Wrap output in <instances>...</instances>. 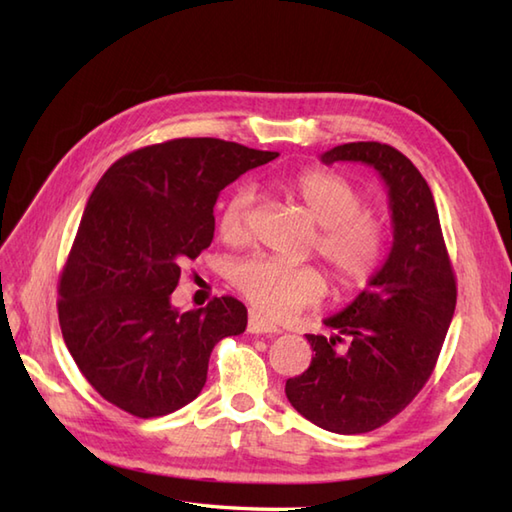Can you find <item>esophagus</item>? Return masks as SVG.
I'll list each match as a JSON object with an SVG mask.
<instances>
[{
	"mask_svg": "<svg viewBox=\"0 0 512 512\" xmlns=\"http://www.w3.org/2000/svg\"><path fill=\"white\" fill-rule=\"evenodd\" d=\"M248 332L250 334H277L279 328L268 319L259 317L257 312H248Z\"/></svg>",
	"mask_w": 512,
	"mask_h": 512,
	"instance_id": "obj_1",
	"label": "esophagus"
}]
</instances>
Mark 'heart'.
<instances>
[{
    "mask_svg": "<svg viewBox=\"0 0 512 512\" xmlns=\"http://www.w3.org/2000/svg\"><path fill=\"white\" fill-rule=\"evenodd\" d=\"M286 191L319 224L314 250L330 266L336 286L345 292L365 288L387 257V228L354 182L330 169H308L286 180ZM250 189H239L222 206L220 233L228 244H246L253 237ZM231 284L257 312L286 319L325 297L328 281L317 266H292L270 257H248L228 273Z\"/></svg>",
    "mask_w": 512,
    "mask_h": 512,
    "instance_id": "obj_1",
    "label": "heart"
}]
</instances>
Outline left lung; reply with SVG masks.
<instances>
[{"instance_id":"obj_1","label":"left lung","mask_w":512,"mask_h":512,"mask_svg":"<svg viewBox=\"0 0 512 512\" xmlns=\"http://www.w3.org/2000/svg\"><path fill=\"white\" fill-rule=\"evenodd\" d=\"M374 167L389 189L394 244L378 275L350 306L323 323L334 336L308 334L312 363L286 380V396L325 431L383 427L433 374L453 319L458 286L427 180L398 149L347 143L321 156ZM351 341L345 351L336 344Z\"/></svg>"}]
</instances>
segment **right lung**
Returning a JSON list of instances; mask_svg holds the SVG:
<instances>
[{"label":"right lung","instance_id":"obj_1","mask_svg":"<svg viewBox=\"0 0 512 512\" xmlns=\"http://www.w3.org/2000/svg\"><path fill=\"white\" fill-rule=\"evenodd\" d=\"M277 151L173 138L118 158L85 206L59 279V325L81 374L136 418L198 398L215 343L246 330V306L215 297L178 312L180 266L213 242L217 195Z\"/></svg>","mask_w":512,"mask_h":512}]
</instances>
